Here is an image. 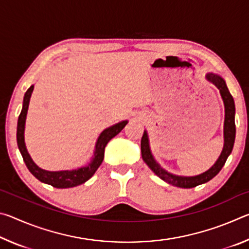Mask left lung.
<instances>
[{"label":"left lung","instance_id":"left-lung-1","mask_svg":"<svg viewBox=\"0 0 249 249\" xmlns=\"http://www.w3.org/2000/svg\"><path fill=\"white\" fill-rule=\"evenodd\" d=\"M206 78H208L209 81H211L213 84H215L217 89L220 90L222 99L224 101V107H225L224 147H223L221 156L218 157L217 161L212 166V168H210L208 171L203 172L202 175L196 176V177H180V176L171 175L166 170H163L162 168L156 162L153 155L150 153L147 133L144 132L142 137V142H141L142 157V160L146 162V165L148 166L160 179H162L163 181H166V182H168L169 184L176 185V187H179V188H185V189L195 188L196 185L208 182V181L214 178V177L221 171L223 166L225 165L226 159L231 153V149H233V146H234L236 128H235V104H234L233 96H231L229 89H227L225 81L220 77V75L210 73L206 75Z\"/></svg>","mask_w":249,"mask_h":249}]
</instances>
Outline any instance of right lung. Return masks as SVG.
I'll list each match as a JSON object with an SVG mask.
<instances>
[{"label": "right lung", "mask_w": 249, "mask_h": 249, "mask_svg": "<svg viewBox=\"0 0 249 249\" xmlns=\"http://www.w3.org/2000/svg\"><path fill=\"white\" fill-rule=\"evenodd\" d=\"M33 90H34V86L29 88L24 95L23 108L18 116V134H16V136H18V149L20 151V154H22L25 165H26L28 170L32 172V175L35 177V178L41 181V182L53 185L54 188H58V189L73 188V187H77L79 184L84 183L94 175L96 169H98L101 163H102L103 158H104L105 146H107V142L111 141L113 137L116 136V135L125 127V125L127 124V121H123L121 122V123L113 125L111 127L107 128L101 133L95 145L93 159H92V161L88 166L79 168L77 170H65V171H47V170L40 169L38 166L35 165V162L32 160L31 156L28 155L26 146H25V142H24L25 121H26L29 99H31Z\"/></svg>", "instance_id": "1"}]
</instances>
